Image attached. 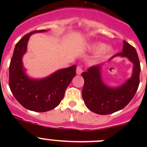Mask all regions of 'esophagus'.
<instances>
[{
    "label": "esophagus",
    "instance_id": "1",
    "mask_svg": "<svg viewBox=\"0 0 147 147\" xmlns=\"http://www.w3.org/2000/svg\"><path fill=\"white\" fill-rule=\"evenodd\" d=\"M82 68L81 66H77V67H76V74L80 75L82 73Z\"/></svg>",
    "mask_w": 147,
    "mask_h": 147
}]
</instances>
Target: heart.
<instances>
[{"mask_svg":"<svg viewBox=\"0 0 147 147\" xmlns=\"http://www.w3.org/2000/svg\"><path fill=\"white\" fill-rule=\"evenodd\" d=\"M91 49L96 52H98V57L105 59L108 57L113 52V49L110 46H105V43L97 42L92 45Z\"/></svg>","mask_w":147,"mask_h":147,"instance_id":"1","label":"heart"}]
</instances>
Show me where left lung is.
<instances>
[{
	"mask_svg": "<svg viewBox=\"0 0 147 147\" xmlns=\"http://www.w3.org/2000/svg\"><path fill=\"white\" fill-rule=\"evenodd\" d=\"M118 57L127 58L133 65L131 76L119 86L111 87L104 82L102 75L103 64L91 66L82 74L85 80L82 92L83 100L87 107L95 113L107 115L122 110L137 91L141 66L136 49L124 40L122 52L114 55L109 61Z\"/></svg>",
	"mask_w": 147,
	"mask_h": 147,
	"instance_id": "1",
	"label": "left lung"
}]
</instances>
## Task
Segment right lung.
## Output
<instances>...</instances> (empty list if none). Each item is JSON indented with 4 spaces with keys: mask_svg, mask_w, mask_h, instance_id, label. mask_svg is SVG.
I'll return each mask as SVG.
<instances>
[{
    "mask_svg": "<svg viewBox=\"0 0 147 147\" xmlns=\"http://www.w3.org/2000/svg\"><path fill=\"white\" fill-rule=\"evenodd\" d=\"M48 31H34L26 34L16 44L9 65L10 90L20 105L35 112H46L57 107L66 88L76 76L75 65L56 71L46 77L35 79L26 74L23 57L31 35Z\"/></svg>",
    "mask_w": 147,
    "mask_h": 147,
    "instance_id": "add662e5",
    "label": "right lung"
}]
</instances>
